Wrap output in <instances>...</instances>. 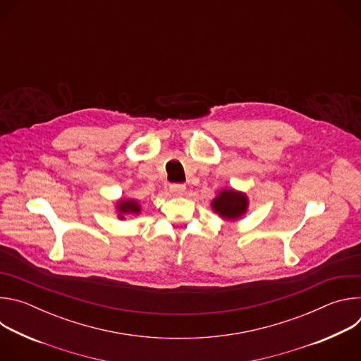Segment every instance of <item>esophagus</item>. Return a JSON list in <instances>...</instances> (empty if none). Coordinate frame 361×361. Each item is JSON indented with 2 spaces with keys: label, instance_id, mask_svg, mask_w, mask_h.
<instances>
[{
  "label": "esophagus",
  "instance_id": "esophagus-1",
  "mask_svg": "<svg viewBox=\"0 0 361 361\" xmlns=\"http://www.w3.org/2000/svg\"><path fill=\"white\" fill-rule=\"evenodd\" d=\"M170 191L173 192V194H184V191H185V185L184 184H171L170 185Z\"/></svg>",
  "mask_w": 361,
  "mask_h": 361
}]
</instances>
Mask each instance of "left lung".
Instances as JSON below:
<instances>
[{
	"label": "left lung",
	"instance_id": "8db88e82",
	"mask_svg": "<svg viewBox=\"0 0 361 361\" xmlns=\"http://www.w3.org/2000/svg\"><path fill=\"white\" fill-rule=\"evenodd\" d=\"M247 204L245 194L234 190H223L212 202L213 210L227 220L241 217L247 210Z\"/></svg>",
	"mask_w": 361,
	"mask_h": 361
}]
</instances>
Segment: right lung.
Listing matches in <instances>:
<instances>
[{
    "mask_svg": "<svg viewBox=\"0 0 361 361\" xmlns=\"http://www.w3.org/2000/svg\"><path fill=\"white\" fill-rule=\"evenodd\" d=\"M117 209L120 212L121 219H124L123 214H126V213H140V205L134 200H124V201L121 200L117 205Z\"/></svg>",
    "mask_w": 361,
    "mask_h": 361,
    "instance_id": "add662e5",
    "label": "right lung"
}]
</instances>
